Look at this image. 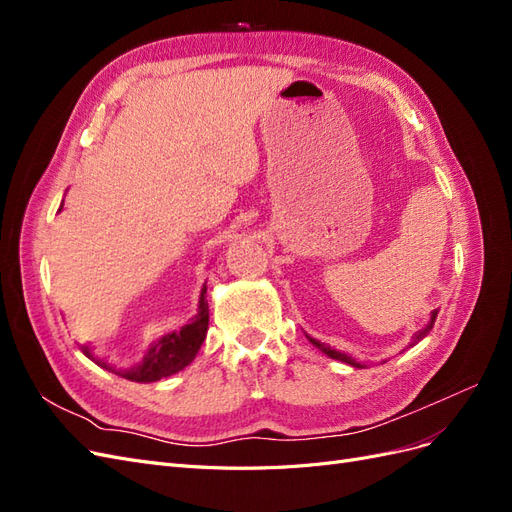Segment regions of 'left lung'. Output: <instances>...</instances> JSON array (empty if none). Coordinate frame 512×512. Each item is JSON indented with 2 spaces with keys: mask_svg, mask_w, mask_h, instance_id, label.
<instances>
[{
  "mask_svg": "<svg viewBox=\"0 0 512 512\" xmlns=\"http://www.w3.org/2000/svg\"><path fill=\"white\" fill-rule=\"evenodd\" d=\"M436 318H438V309H433L431 312V316H429V322L425 324V327L421 329V331H416L414 335H412V344L410 346H414V344H418L421 342V339L433 329V322H436ZM307 339H309V344L312 346H316L322 354H327L329 359H335V361H342V363H346V365H350V367H356V369H365V365L363 363H359L356 359H352L350 354H346V352H339V350H335V348H331V346H327V344H320L318 339H314V337H309L307 335Z\"/></svg>",
  "mask_w": 512,
  "mask_h": 512,
  "instance_id": "1",
  "label": "left lung"
}]
</instances>
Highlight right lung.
<instances>
[{"label": "right lung", "mask_w": 512, "mask_h": 512, "mask_svg": "<svg viewBox=\"0 0 512 512\" xmlns=\"http://www.w3.org/2000/svg\"><path fill=\"white\" fill-rule=\"evenodd\" d=\"M59 211H61V207H59ZM205 294H207V282L203 284V288H200L196 316L188 324H183L179 331L166 333L158 339V342H153L149 346V350L145 352L143 361L128 367V369H113L104 361H98L94 352L89 350V346H83L81 350L87 359H91L96 365L113 371V374L126 378L130 382H145L147 384V382H158L162 378L179 374L181 369H185L196 359V354L207 337L209 303L205 299Z\"/></svg>", "instance_id": "1"}]
</instances>
